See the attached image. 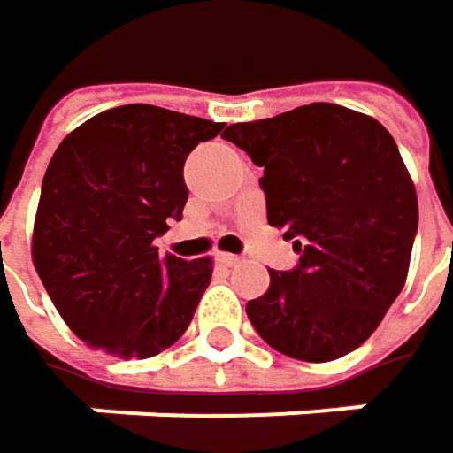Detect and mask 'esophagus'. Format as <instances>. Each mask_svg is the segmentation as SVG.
Segmentation results:
<instances>
[{"label": "esophagus", "instance_id": "obj_1", "mask_svg": "<svg viewBox=\"0 0 453 453\" xmlns=\"http://www.w3.org/2000/svg\"><path fill=\"white\" fill-rule=\"evenodd\" d=\"M216 260H219L221 265H226V268H237V265H242V257H237V255H229V253H219L216 255Z\"/></svg>", "mask_w": 453, "mask_h": 453}]
</instances>
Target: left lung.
I'll return each mask as SVG.
<instances>
[{
  "label": "left lung",
  "mask_w": 453,
  "mask_h": 453,
  "mask_svg": "<svg viewBox=\"0 0 453 453\" xmlns=\"http://www.w3.org/2000/svg\"><path fill=\"white\" fill-rule=\"evenodd\" d=\"M221 138L263 166L268 224L300 255L273 271L248 318L276 352L328 363L357 349L399 297L418 234V196L388 130L311 104L229 125Z\"/></svg>",
  "instance_id": "obj_1"
}]
</instances>
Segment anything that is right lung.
<instances>
[{
	"instance_id": "add662e5",
	"label": "right lung",
	"mask_w": 453,
	"mask_h": 453,
	"mask_svg": "<svg viewBox=\"0 0 453 453\" xmlns=\"http://www.w3.org/2000/svg\"><path fill=\"white\" fill-rule=\"evenodd\" d=\"M221 130L224 122L127 104L59 142L41 185L33 265L85 344L145 360L188 331L211 257H161L153 240L182 219L190 150Z\"/></svg>"
}]
</instances>
